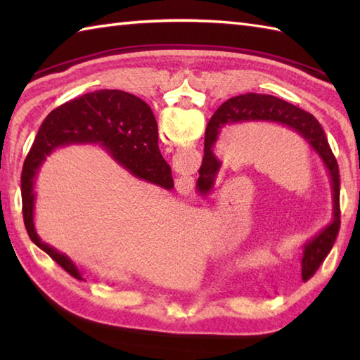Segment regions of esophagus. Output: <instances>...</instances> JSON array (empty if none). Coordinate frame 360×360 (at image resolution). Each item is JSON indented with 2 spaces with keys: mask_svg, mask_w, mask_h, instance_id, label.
<instances>
[{
  "mask_svg": "<svg viewBox=\"0 0 360 360\" xmlns=\"http://www.w3.org/2000/svg\"><path fill=\"white\" fill-rule=\"evenodd\" d=\"M192 187H193V184H192V181H190L188 178H186V179H181L179 182H178V190H179V193L182 192V193H188L190 190H192Z\"/></svg>",
  "mask_w": 360,
  "mask_h": 360,
  "instance_id": "1",
  "label": "esophagus"
}]
</instances>
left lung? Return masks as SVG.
<instances>
[{"label":"left lung","mask_w":360,"mask_h":360,"mask_svg":"<svg viewBox=\"0 0 360 360\" xmlns=\"http://www.w3.org/2000/svg\"><path fill=\"white\" fill-rule=\"evenodd\" d=\"M248 122H274L292 129L302 139L309 145V148L322 160L328 176L331 181L333 190V221L322 229L314 238L304 244L302 258V275L309 278L319 269L325 257L330 254L333 244L338 238L340 227V176L339 165L333 155L330 143L322 125L312 114L307 112L292 103H288L281 98L264 94H241L229 98L213 114L207 128H205L204 139V158L200 168V178L196 187L202 195L209 193L215 186L217 176L221 168V160L213 153V147L221 134V129L229 125L248 124Z\"/></svg>","instance_id":"8db88e82"}]
</instances>
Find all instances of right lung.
Here are the masks:
<instances>
[{"label": "right lung", "mask_w": 360, "mask_h": 360, "mask_svg": "<svg viewBox=\"0 0 360 360\" xmlns=\"http://www.w3.org/2000/svg\"><path fill=\"white\" fill-rule=\"evenodd\" d=\"M72 143L102 145L136 178L162 188H173V178L170 165L159 151L156 119L142 98L119 89H98L60 105L48 114L22 165V218L29 238L68 274L82 280L72 259L43 243L34 226L38 170L52 151Z\"/></svg>", "instance_id": "obj_1"}]
</instances>
